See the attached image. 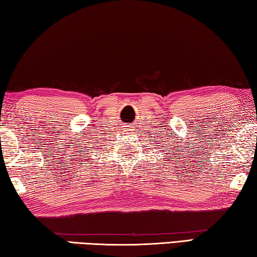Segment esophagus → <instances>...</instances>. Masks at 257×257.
<instances>
[{
	"label": "esophagus",
	"instance_id": "esophagus-1",
	"mask_svg": "<svg viewBox=\"0 0 257 257\" xmlns=\"http://www.w3.org/2000/svg\"><path fill=\"white\" fill-rule=\"evenodd\" d=\"M133 128V125H129V129H132Z\"/></svg>",
	"mask_w": 257,
	"mask_h": 257
}]
</instances>
